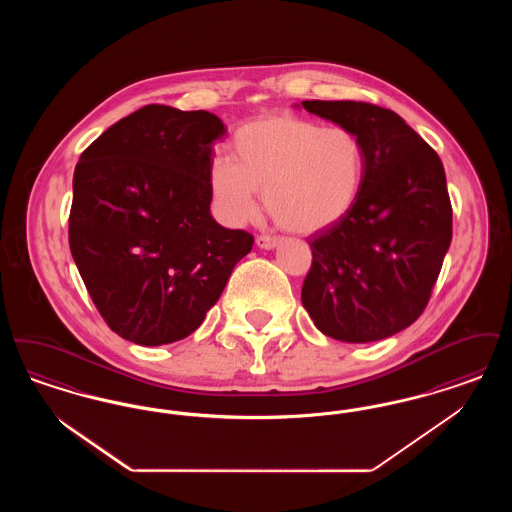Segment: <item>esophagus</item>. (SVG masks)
Instances as JSON below:
<instances>
[{
  "instance_id": "1",
  "label": "esophagus",
  "mask_w": 512,
  "mask_h": 512,
  "mask_svg": "<svg viewBox=\"0 0 512 512\" xmlns=\"http://www.w3.org/2000/svg\"><path fill=\"white\" fill-rule=\"evenodd\" d=\"M257 245L261 247V249H274L276 245L280 244V240L278 238H272V236H257Z\"/></svg>"
}]
</instances>
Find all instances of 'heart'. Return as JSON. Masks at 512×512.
<instances>
[{"label":"heart","instance_id":"obj_1","mask_svg":"<svg viewBox=\"0 0 512 512\" xmlns=\"http://www.w3.org/2000/svg\"><path fill=\"white\" fill-rule=\"evenodd\" d=\"M234 161L215 157L209 188L220 213L236 224L259 211L295 234H315L340 222L355 205L365 180V149L343 126L292 113L245 122L232 138Z\"/></svg>","mask_w":512,"mask_h":512}]
</instances>
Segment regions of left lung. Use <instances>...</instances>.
<instances>
[{
    "instance_id": "8db88e82",
    "label": "left lung",
    "mask_w": 512,
    "mask_h": 512,
    "mask_svg": "<svg viewBox=\"0 0 512 512\" xmlns=\"http://www.w3.org/2000/svg\"><path fill=\"white\" fill-rule=\"evenodd\" d=\"M355 132L365 180L351 211L311 240L301 301L334 340H384L426 309L453 236L438 153L390 109L365 101H301Z\"/></svg>"
}]
</instances>
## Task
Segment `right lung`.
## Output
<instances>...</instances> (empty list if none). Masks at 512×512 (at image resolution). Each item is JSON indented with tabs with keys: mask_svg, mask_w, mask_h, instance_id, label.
I'll return each instance as SVG.
<instances>
[{
	"mask_svg": "<svg viewBox=\"0 0 512 512\" xmlns=\"http://www.w3.org/2000/svg\"><path fill=\"white\" fill-rule=\"evenodd\" d=\"M217 115L146 105L84 149L69 245L99 315L138 345L184 340L219 301L253 236L211 217Z\"/></svg>",
	"mask_w": 512,
	"mask_h": 512,
	"instance_id": "add662e5",
	"label": "right lung"
}]
</instances>
